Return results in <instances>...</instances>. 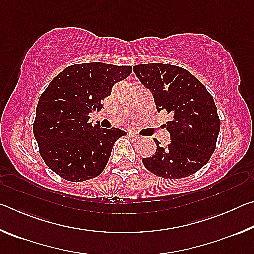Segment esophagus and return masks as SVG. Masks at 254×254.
Listing matches in <instances>:
<instances>
[{
    "mask_svg": "<svg viewBox=\"0 0 254 254\" xmlns=\"http://www.w3.org/2000/svg\"><path fill=\"white\" fill-rule=\"evenodd\" d=\"M128 136H130V139L132 140V141H137V140H140V136L139 135H136L135 133H128Z\"/></svg>",
    "mask_w": 254,
    "mask_h": 254,
    "instance_id": "34e87169",
    "label": "esophagus"
}]
</instances>
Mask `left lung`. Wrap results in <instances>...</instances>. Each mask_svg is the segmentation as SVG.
Returning a JSON list of instances; mask_svg holds the SVG:
<instances>
[{
    "label": "left lung",
    "mask_w": 254,
    "mask_h": 254,
    "mask_svg": "<svg viewBox=\"0 0 254 254\" xmlns=\"http://www.w3.org/2000/svg\"><path fill=\"white\" fill-rule=\"evenodd\" d=\"M137 78L152 92L158 112L166 111L171 120L165 124L170 143L142 162L150 173L166 179L195 174L208 162L216 149L221 128L213 96L205 86L182 67L161 63L134 68Z\"/></svg>",
    "instance_id": "1"
}]
</instances>
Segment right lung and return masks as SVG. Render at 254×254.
<instances>
[{
  "mask_svg": "<svg viewBox=\"0 0 254 254\" xmlns=\"http://www.w3.org/2000/svg\"><path fill=\"white\" fill-rule=\"evenodd\" d=\"M131 66L85 63L69 66L50 81L36 109L33 134L49 168L69 182L97 177L124 131L92 126L89 113L102 109L115 83L130 76Z\"/></svg>",
  "mask_w": 254,
  "mask_h": 254,
  "instance_id": "add662e5",
  "label": "right lung"
}]
</instances>
